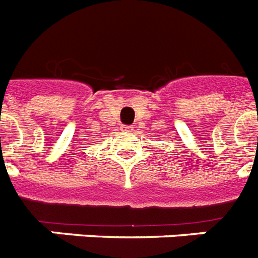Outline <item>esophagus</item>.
Segmentation results:
<instances>
[{
    "label": "esophagus",
    "instance_id": "obj_1",
    "mask_svg": "<svg viewBox=\"0 0 258 258\" xmlns=\"http://www.w3.org/2000/svg\"><path fill=\"white\" fill-rule=\"evenodd\" d=\"M122 131L132 132L133 131V126H132V125H122Z\"/></svg>",
    "mask_w": 258,
    "mask_h": 258
}]
</instances>
